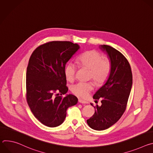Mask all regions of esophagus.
Instances as JSON below:
<instances>
[{
    "instance_id": "34e87169",
    "label": "esophagus",
    "mask_w": 153,
    "mask_h": 153,
    "mask_svg": "<svg viewBox=\"0 0 153 153\" xmlns=\"http://www.w3.org/2000/svg\"><path fill=\"white\" fill-rule=\"evenodd\" d=\"M79 102H80V103H87L88 102H86V101H85V100H83L82 99H79Z\"/></svg>"
}]
</instances>
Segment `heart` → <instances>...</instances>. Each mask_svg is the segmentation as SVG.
<instances>
[{"label":"heart","mask_w":153,"mask_h":153,"mask_svg":"<svg viewBox=\"0 0 153 153\" xmlns=\"http://www.w3.org/2000/svg\"><path fill=\"white\" fill-rule=\"evenodd\" d=\"M78 62L82 67L90 70V77L97 83L105 82L111 72L110 61L107 58H103L100 53L94 50L82 54L79 57ZM77 71V65L72 62H68L64 70L67 79L70 82L73 81ZM93 89V84L91 82H79L72 86L71 91L78 97L85 98Z\"/></svg>","instance_id":"obj_1"}]
</instances>
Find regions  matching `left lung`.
<instances>
[{
	"instance_id": "left-lung-1",
	"label": "left lung",
	"mask_w": 153,
	"mask_h": 153,
	"mask_svg": "<svg viewBox=\"0 0 153 153\" xmlns=\"http://www.w3.org/2000/svg\"><path fill=\"white\" fill-rule=\"evenodd\" d=\"M99 48L108 55L111 68L105 83L93 96L95 102L101 100L102 105H97L94 114L86 120L90 128L97 131L110 128L120 119L126 110L133 84L131 69L126 57L109 45H101Z\"/></svg>"
}]
</instances>
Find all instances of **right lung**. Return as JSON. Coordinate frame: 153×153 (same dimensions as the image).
Returning a JSON list of instances; mask_svg holds the SVG:
<instances>
[{
	"mask_svg": "<svg viewBox=\"0 0 153 153\" xmlns=\"http://www.w3.org/2000/svg\"><path fill=\"white\" fill-rule=\"evenodd\" d=\"M79 48L69 41L49 42L38 47L30 58L26 74L27 103L35 117L47 126L61 125L67 109L77 103L74 95L61 96L68 90L65 65Z\"/></svg>",
	"mask_w": 153,
	"mask_h": 153,
	"instance_id": "1",
	"label": "right lung"
}]
</instances>
